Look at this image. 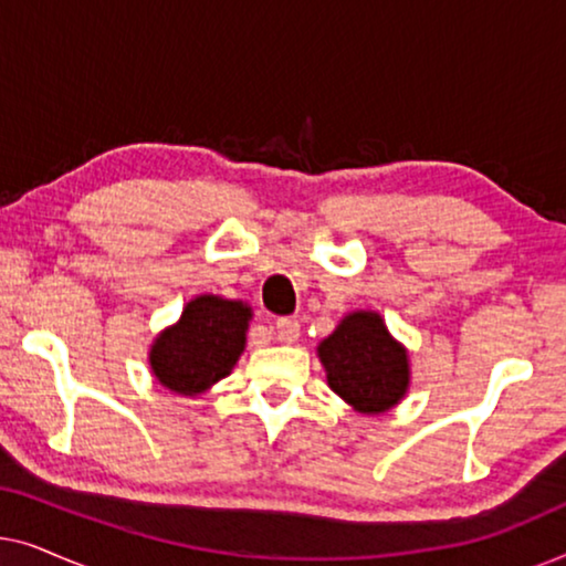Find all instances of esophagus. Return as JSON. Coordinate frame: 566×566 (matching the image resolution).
<instances>
[{"label":"esophagus","mask_w":566,"mask_h":566,"mask_svg":"<svg viewBox=\"0 0 566 566\" xmlns=\"http://www.w3.org/2000/svg\"><path fill=\"white\" fill-rule=\"evenodd\" d=\"M301 335V324L296 319H291V316H281V319L275 322V337L281 339V343H296Z\"/></svg>","instance_id":"34e87169"}]
</instances>
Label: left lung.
I'll list each match as a JSON object with an SVG mask.
<instances>
[{
	"label": "left lung",
	"instance_id": "obj_1",
	"mask_svg": "<svg viewBox=\"0 0 566 566\" xmlns=\"http://www.w3.org/2000/svg\"><path fill=\"white\" fill-rule=\"evenodd\" d=\"M329 389L363 415L391 409L409 384L407 350L394 343L384 319L355 312L319 345Z\"/></svg>",
	"mask_w": 566,
	"mask_h": 566
}]
</instances>
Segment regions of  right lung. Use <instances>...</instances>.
<instances>
[{"label":"right lung","instance_id":"add662e5","mask_svg":"<svg viewBox=\"0 0 566 566\" xmlns=\"http://www.w3.org/2000/svg\"><path fill=\"white\" fill-rule=\"evenodd\" d=\"M250 306L242 301L200 296L185 306L180 322L157 337L151 347V370L169 391L192 394L231 374L244 350Z\"/></svg>","mask_w":566,"mask_h":566}]
</instances>
